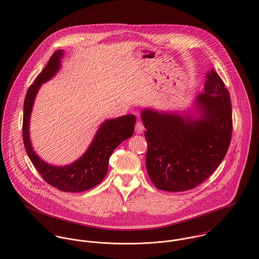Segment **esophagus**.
<instances>
[{
	"label": "esophagus",
	"instance_id": "1",
	"mask_svg": "<svg viewBox=\"0 0 259 259\" xmlns=\"http://www.w3.org/2000/svg\"><path fill=\"white\" fill-rule=\"evenodd\" d=\"M144 130H145V127H144L143 123L140 122V121H138V122L136 123V125H135V131H136V133L141 134V133H143Z\"/></svg>",
	"mask_w": 259,
	"mask_h": 259
}]
</instances>
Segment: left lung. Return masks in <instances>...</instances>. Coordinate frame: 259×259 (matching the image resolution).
<instances>
[{
    "instance_id": "obj_1",
    "label": "left lung",
    "mask_w": 259,
    "mask_h": 259,
    "mask_svg": "<svg viewBox=\"0 0 259 259\" xmlns=\"http://www.w3.org/2000/svg\"><path fill=\"white\" fill-rule=\"evenodd\" d=\"M205 77L204 92L197 95L194 113L181 115L151 108L141 111L147 129L146 168L159 190L184 192L196 188L219 167L229 150L230 92L213 69Z\"/></svg>"
}]
</instances>
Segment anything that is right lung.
I'll use <instances>...</instances> for the list:
<instances>
[{
  "label": "right lung",
  "instance_id": "right-lung-1",
  "mask_svg": "<svg viewBox=\"0 0 259 259\" xmlns=\"http://www.w3.org/2000/svg\"><path fill=\"white\" fill-rule=\"evenodd\" d=\"M63 51H57L50 58L45 69L37 75L28 89L24 102L23 138L31 163L51 186L62 192L79 193L95 187L108 171L109 158L118 145L132 137L136 117L121 116L104 121L87 152L75 162L66 166H53L41 160L33 151L29 138V119L37 91L42 83L52 79L60 68Z\"/></svg>",
  "mask_w": 259,
  "mask_h": 259
}]
</instances>
